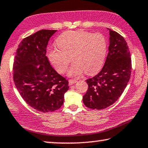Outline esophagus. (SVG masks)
I'll return each mask as SVG.
<instances>
[{
  "instance_id": "1",
  "label": "esophagus",
  "mask_w": 148,
  "mask_h": 148,
  "mask_svg": "<svg viewBox=\"0 0 148 148\" xmlns=\"http://www.w3.org/2000/svg\"><path fill=\"white\" fill-rule=\"evenodd\" d=\"M69 85H72V84H74V83H76L77 82V80H76V79H69Z\"/></svg>"
}]
</instances>
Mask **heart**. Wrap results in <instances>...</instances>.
Listing matches in <instances>:
<instances>
[{"mask_svg":"<svg viewBox=\"0 0 148 148\" xmlns=\"http://www.w3.org/2000/svg\"><path fill=\"white\" fill-rule=\"evenodd\" d=\"M58 47L48 48V60L60 74L65 73L71 61L74 63L68 71L71 77L83 72L92 75L100 71L106 57L107 43L103 35L83 30H71L61 34L56 40Z\"/></svg>","mask_w":148,"mask_h":148,"instance_id":"heart-1","label":"heart"}]
</instances>
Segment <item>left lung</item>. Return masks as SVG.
Segmentation results:
<instances>
[{"label":"left lung","mask_w":148,"mask_h":148,"mask_svg":"<svg viewBox=\"0 0 148 148\" xmlns=\"http://www.w3.org/2000/svg\"><path fill=\"white\" fill-rule=\"evenodd\" d=\"M109 30V53L101 71L86 80L88 90L83 97L88 108L103 109L111 106L122 95L130 79L131 58L124 38Z\"/></svg>","instance_id":"1"}]
</instances>
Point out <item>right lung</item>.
<instances>
[{"label": "right lung", "mask_w": 148, "mask_h": 148, "mask_svg": "<svg viewBox=\"0 0 148 148\" xmlns=\"http://www.w3.org/2000/svg\"><path fill=\"white\" fill-rule=\"evenodd\" d=\"M56 31L41 29L23 39L13 61V81L18 92L29 106L42 112L60 109L69 88V82L46 56L48 41Z\"/></svg>", "instance_id": "add662e5"}]
</instances>
